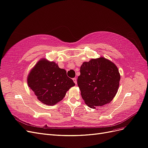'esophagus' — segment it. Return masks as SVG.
<instances>
[{
	"mask_svg": "<svg viewBox=\"0 0 148 148\" xmlns=\"http://www.w3.org/2000/svg\"><path fill=\"white\" fill-rule=\"evenodd\" d=\"M73 81H74V82L75 84H77V79H76V78H73Z\"/></svg>",
	"mask_w": 148,
	"mask_h": 148,
	"instance_id": "obj_1",
	"label": "esophagus"
}]
</instances>
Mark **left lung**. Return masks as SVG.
<instances>
[{
	"label": "left lung",
	"mask_w": 148,
	"mask_h": 148,
	"mask_svg": "<svg viewBox=\"0 0 148 148\" xmlns=\"http://www.w3.org/2000/svg\"><path fill=\"white\" fill-rule=\"evenodd\" d=\"M77 84L85 103L91 108L110 103L118 91L121 75L116 65L104 57L84 62Z\"/></svg>",
	"instance_id": "obj_1"
}]
</instances>
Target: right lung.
Here are the masks:
<instances>
[{
	"instance_id": "add662e5",
	"label": "right lung",
	"mask_w": 148,
	"mask_h": 148,
	"mask_svg": "<svg viewBox=\"0 0 148 148\" xmlns=\"http://www.w3.org/2000/svg\"><path fill=\"white\" fill-rule=\"evenodd\" d=\"M27 82L37 99L48 106L61 101L69 88L75 85L65 69L45 58L40 59L31 69Z\"/></svg>"
}]
</instances>
